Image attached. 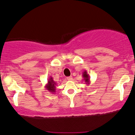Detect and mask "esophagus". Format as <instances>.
Instances as JSON below:
<instances>
[{
  "mask_svg": "<svg viewBox=\"0 0 135 135\" xmlns=\"http://www.w3.org/2000/svg\"><path fill=\"white\" fill-rule=\"evenodd\" d=\"M66 79H67V80L69 81H71V80H73V77L72 76H69V77H67V78H66Z\"/></svg>",
  "mask_w": 135,
  "mask_h": 135,
  "instance_id": "34e87169",
  "label": "esophagus"
}]
</instances>
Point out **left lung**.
Segmentation results:
<instances>
[{"mask_svg":"<svg viewBox=\"0 0 135 135\" xmlns=\"http://www.w3.org/2000/svg\"><path fill=\"white\" fill-rule=\"evenodd\" d=\"M82 76L83 78V80L85 82L86 84H90V77H89V75L87 71L85 70L83 73H82Z\"/></svg>","mask_w":135,"mask_h":135,"instance_id":"1","label":"left lung"}]
</instances>
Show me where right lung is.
I'll return each instance as SVG.
<instances>
[{
	"label": "right lung",
	"instance_id": "right-lung-1",
	"mask_svg": "<svg viewBox=\"0 0 135 135\" xmlns=\"http://www.w3.org/2000/svg\"><path fill=\"white\" fill-rule=\"evenodd\" d=\"M57 83L54 81L53 80L52 77L51 76L49 77V79H48L47 83L46 84L45 86V88L48 91H49L50 93H55V90H56V85Z\"/></svg>",
	"mask_w": 135,
	"mask_h": 135
}]
</instances>
